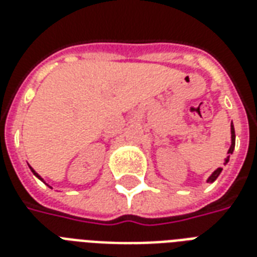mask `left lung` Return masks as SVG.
<instances>
[{
  "label": "left lung",
  "mask_w": 257,
  "mask_h": 257,
  "mask_svg": "<svg viewBox=\"0 0 257 257\" xmlns=\"http://www.w3.org/2000/svg\"><path fill=\"white\" fill-rule=\"evenodd\" d=\"M230 133H231V145H230V148H229V150H227V157L225 158V163L223 164L229 163V157H230V154H233L234 145H236V134H234V126H233V123L230 124ZM221 172H222V168H218V169H215V171L211 173V176L207 179V181H209V183H213V181H215Z\"/></svg>",
  "instance_id": "8db88e82"
}]
</instances>
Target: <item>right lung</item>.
<instances>
[{
    "instance_id": "add662e5",
    "label": "right lung",
    "mask_w": 257,
    "mask_h": 257,
    "mask_svg": "<svg viewBox=\"0 0 257 257\" xmlns=\"http://www.w3.org/2000/svg\"><path fill=\"white\" fill-rule=\"evenodd\" d=\"M30 169H31V171H32V173H34L35 176H36V177H38V179H40V180L43 181V179H42V177H40V176H39V175H38V173L35 172V171H34V169H32V168H31V167H30ZM48 187H50V186H48Z\"/></svg>"
}]
</instances>
